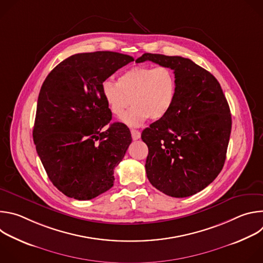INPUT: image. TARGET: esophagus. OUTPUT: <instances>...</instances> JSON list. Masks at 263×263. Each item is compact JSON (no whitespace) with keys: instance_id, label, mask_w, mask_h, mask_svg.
I'll return each mask as SVG.
<instances>
[{"instance_id":"34e87169","label":"esophagus","mask_w":263,"mask_h":263,"mask_svg":"<svg viewBox=\"0 0 263 263\" xmlns=\"http://www.w3.org/2000/svg\"><path fill=\"white\" fill-rule=\"evenodd\" d=\"M131 135H132V138L134 140H137L140 138V132L138 130H134V129H131Z\"/></svg>"}]
</instances>
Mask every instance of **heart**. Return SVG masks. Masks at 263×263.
Segmentation results:
<instances>
[{
    "label": "heart",
    "mask_w": 263,
    "mask_h": 263,
    "mask_svg": "<svg viewBox=\"0 0 263 263\" xmlns=\"http://www.w3.org/2000/svg\"><path fill=\"white\" fill-rule=\"evenodd\" d=\"M102 95L116 117H121L132 103L121 121L139 127L148 118L159 121L168 114L177 96V78L167 66L136 65L125 70L118 83L105 80Z\"/></svg>",
    "instance_id": "obj_1"
}]
</instances>
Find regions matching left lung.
Wrapping results in <instances>:
<instances>
[{"mask_svg":"<svg viewBox=\"0 0 263 263\" xmlns=\"http://www.w3.org/2000/svg\"><path fill=\"white\" fill-rule=\"evenodd\" d=\"M147 60L174 70L177 96L168 114L141 133L148 147L146 177L167 196L190 197L207 187L223 166L230 108L213 74L191 59L144 53L136 63Z\"/></svg>","mask_w":263,"mask_h":263,"instance_id":"1","label":"left lung"}]
</instances>
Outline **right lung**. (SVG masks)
Listing matches in <instances>:
<instances>
[{
    "instance_id": "obj_1",
    "label": "right lung",
    "mask_w": 263,
    "mask_h": 263,
    "mask_svg": "<svg viewBox=\"0 0 263 263\" xmlns=\"http://www.w3.org/2000/svg\"><path fill=\"white\" fill-rule=\"evenodd\" d=\"M133 60L109 51L74 54L43 83L33 140L49 179L68 198L91 200L114 186L132 137L125 124H110L102 84Z\"/></svg>"
}]
</instances>
